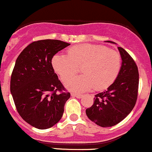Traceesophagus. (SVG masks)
<instances>
[{
    "label": "esophagus",
    "mask_w": 152,
    "mask_h": 152,
    "mask_svg": "<svg viewBox=\"0 0 152 152\" xmlns=\"http://www.w3.org/2000/svg\"><path fill=\"white\" fill-rule=\"evenodd\" d=\"M72 96H73V97H76L77 98H81V97H83V94H77V93H72Z\"/></svg>",
    "instance_id": "obj_1"
}]
</instances>
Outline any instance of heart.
Returning <instances> with one entry per match:
<instances>
[{
    "instance_id": "heart-1",
    "label": "heart",
    "mask_w": 152,
    "mask_h": 152,
    "mask_svg": "<svg viewBox=\"0 0 152 152\" xmlns=\"http://www.w3.org/2000/svg\"><path fill=\"white\" fill-rule=\"evenodd\" d=\"M52 66L64 82L71 79L81 66L83 75L67 83L69 89L85 91L94 88L100 91L115 82L121 70V57L106 46L85 43L70 47L67 55L55 54Z\"/></svg>"
}]
</instances>
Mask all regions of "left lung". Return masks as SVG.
I'll return each instance as SVG.
<instances>
[{
	"instance_id": "1",
	"label": "left lung",
	"mask_w": 152,
	"mask_h": 152,
	"mask_svg": "<svg viewBox=\"0 0 152 152\" xmlns=\"http://www.w3.org/2000/svg\"><path fill=\"white\" fill-rule=\"evenodd\" d=\"M118 49L122 66L116 80L107 90L94 95L93 105L86 110L87 117L101 127L113 126L121 122L132 112L137 99V66L125 49Z\"/></svg>"
}]
</instances>
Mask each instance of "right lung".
I'll use <instances>...</instances> for the list:
<instances>
[{
  "label": "right lung",
  "mask_w": 152,
  "mask_h": 152,
  "mask_svg": "<svg viewBox=\"0 0 152 152\" xmlns=\"http://www.w3.org/2000/svg\"><path fill=\"white\" fill-rule=\"evenodd\" d=\"M69 45L59 40L34 41L16 60L10 91L20 116L37 129H49L59 122L71 95L52 66V57Z\"/></svg>",
  "instance_id": "1"
}]
</instances>
